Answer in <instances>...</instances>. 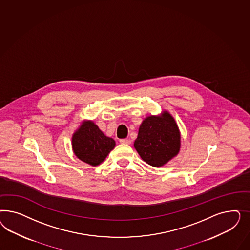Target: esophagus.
I'll return each mask as SVG.
<instances>
[{
	"mask_svg": "<svg viewBox=\"0 0 250 250\" xmlns=\"http://www.w3.org/2000/svg\"><path fill=\"white\" fill-rule=\"evenodd\" d=\"M120 143L122 144H131V140L127 139V138H125V139H120Z\"/></svg>",
	"mask_w": 250,
	"mask_h": 250,
	"instance_id": "1",
	"label": "esophagus"
}]
</instances>
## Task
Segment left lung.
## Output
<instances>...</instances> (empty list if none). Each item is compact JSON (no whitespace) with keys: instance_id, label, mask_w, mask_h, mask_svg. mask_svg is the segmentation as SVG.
Returning <instances> with one entry per match:
<instances>
[{"instance_id":"1","label":"left lung","mask_w":250,"mask_h":250,"mask_svg":"<svg viewBox=\"0 0 250 250\" xmlns=\"http://www.w3.org/2000/svg\"><path fill=\"white\" fill-rule=\"evenodd\" d=\"M180 131L173 117L148 116L141 124L134 146L142 159L153 167H161L179 153Z\"/></svg>"}]
</instances>
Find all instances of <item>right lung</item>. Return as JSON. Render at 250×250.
I'll return each mask as SVG.
<instances>
[{"label": "right lung", "mask_w": 250, "mask_h": 250, "mask_svg": "<svg viewBox=\"0 0 250 250\" xmlns=\"http://www.w3.org/2000/svg\"><path fill=\"white\" fill-rule=\"evenodd\" d=\"M115 142L93 123H84L72 137V148L76 156L91 166H97L114 149Z\"/></svg>", "instance_id": "1"}]
</instances>
